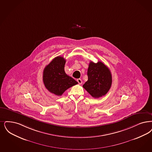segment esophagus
Returning <instances> with one entry per match:
<instances>
[{"label":"esophagus","instance_id":"esophagus-1","mask_svg":"<svg viewBox=\"0 0 152 152\" xmlns=\"http://www.w3.org/2000/svg\"><path fill=\"white\" fill-rule=\"evenodd\" d=\"M77 81L78 82V83H79V84H80V85L82 84V80H81V79H77Z\"/></svg>","mask_w":152,"mask_h":152}]
</instances>
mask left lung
<instances>
[{
	"label": "left lung",
	"instance_id": "1",
	"mask_svg": "<svg viewBox=\"0 0 152 152\" xmlns=\"http://www.w3.org/2000/svg\"><path fill=\"white\" fill-rule=\"evenodd\" d=\"M88 80L83 88L93 97L99 98L106 95L112 84V76L109 68L102 62L91 61L88 69Z\"/></svg>",
	"mask_w": 152,
	"mask_h": 152
}]
</instances>
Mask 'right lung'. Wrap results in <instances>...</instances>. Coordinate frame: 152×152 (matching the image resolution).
I'll return each instance as SVG.
<instances>
[{
    "mask_svg": "<svg viewBox=\"0 0 152 152\" xmlns=\"http://www.w3.org/2000/svg\"><path fill=\"white\" fill-rule=\"evenodd\" d=\"M66 61L63 56H57L43 70L44 85L50 92L56 96H61L68 88L78 84L65 72Z\"/></svg>",
    "mask_w": 152,
    "mask_h": 152,
    "instance_id": "obj_1",
    "label": "right lung"
}]
</instances>
